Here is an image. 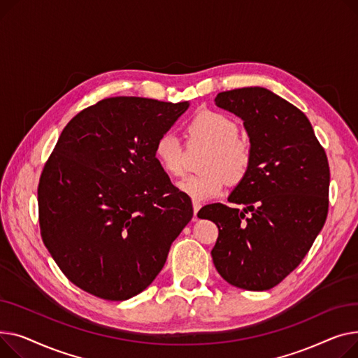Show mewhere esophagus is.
<instances>
[{"mask_svg":"<svg viewBox=\"0 0 358 358\" xmlns=\"http://www.w3.org/2000/svg\"><path fill=\"white\" fill-rule=\"evenodd\" d=\"M192 205H194V215L196 217L198 211L201 209V202H198V201H192Z\"/></svg>","mask_w":358,"mask_h":358,"instance_id":"esophagus-1","label":"esophagus"}]
</instances>
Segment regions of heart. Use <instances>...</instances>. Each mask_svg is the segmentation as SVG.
Here are the masks:
<instances>
[{
	"mask_svg": "<svg viewBox=\"0 0 358 358\" xmlns=\"http://www.w3.org/2000/svg\"><path fill=\"white\" fill-rule=\"evenodd\" d=\"M189 144L205 145L211 149L205 162L202 176H187L179 182V189L194 201H209L222 194L227 185L241 182L251 164V150L240 140L238 124L225 114L203 110L195 114L186 125ZM155 156L162 169L172 176L185 172V147L171 134H162L155 144Z\"/></svg>",
	"mask_w": 358,
	"mask_h": 358,
	"instance_id": "obj_1",
	"label": "heart"
}]
</instances>
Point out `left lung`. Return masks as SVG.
<instances>
[{
  "label": "left lung",
  "mask_w": 358,
  "mask_h": 358,
  "mask_svg": "<svg viewBox=\"0 0 358 358\" xmlns=\"http://www.w3.org/2000/svg\"><path fill=\"white\" fill-rule=\"evenodd\" d=\"M217 107L244 121L251 164L228 196L198 213L215 222L211 256L224 280L245 290L278 286L308 255L328 214L329 166L306 115L260 87L220 92Z\"/></svg>",
  "instance_id": "1"
}]
</instances>
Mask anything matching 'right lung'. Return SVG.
<instances>
[{
    "instance_id": "add662e5",
    "label": "right lung",
    "mask_w": 358,
    "mask_h": 358,
    "mask_svg": "<svg viewBox=\"0 0 358 358\" xmlns=\"http://www.w3.org/2000/svg\"><path fill=\"white\" fill-rule=\"evenodd\" d=\"M189 102L105 98L63 129L41 172L43 243L73 285L107 301L130 299L163 268L194 217L156 156Z\"/></svg>"
}]
</instances>
